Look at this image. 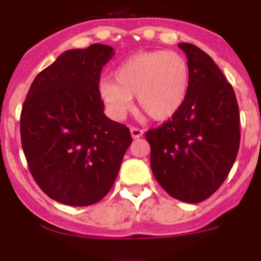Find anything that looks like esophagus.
<instances>
[{"label":"esophagus","mask_w":261,"mask_h":261,"mask_svg":"<svg viewBox=\"0 0 261 261\" xmlns=\"http://www.w3.org/2000/svg\"><path fill=\"white\" fill-rule=\"evenodd\" d=\"M130 133H131V136H133L134 139H139L144 135V131L141 130V128H138V127H130Z\"/></svg>","instance_id":"34e87169"}]
</instances>
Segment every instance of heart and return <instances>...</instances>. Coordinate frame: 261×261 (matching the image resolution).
Wrapping results in <instances>:
<instances>
[{
	"mask_svg": "<svg viewBox=\"0 0 261 261\" xmlns=\"http://www.w3.org/2000/svg\"><path fill=\"white\" fill-rule=\"evenodd\" d=\"M112 76L113 82L99 83L98 94L116 120L125 117L133 97L138 110L153 120H168L181 110L190 88L189 62L173 50L136 53L123 61Z\"/></svg>",
	"mask_w": 261,
	"mask_h": 261,
	"instance_id": "obj_1",
	"label": "heart"
}]
</instances>
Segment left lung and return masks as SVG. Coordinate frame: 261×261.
Instances as JSON below:
<instances>
[{
  "label": "left lung",
  "mask_w": 261,
  "mask_h": 261,
  "mask_svg": "<svg viewBox=\"0 0 261 261\" xmlns=\"http://www.w3.org/2000/svg\"><path fill=\"white\" fill-rule=\"evenodd\" d=\"M190 66V88L181 110L145 133L150 167L172 198L200 203L221 187L240 148V111L233 88L213 58L179 43Z\"/></svg>",
  "instance_id": "left-lung-1"
}]
</instances>
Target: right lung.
<instances>
[{
	"label": "right lung",
	"mask_w": 261,
	"mask_h": 261,
	"mask_svg": "<svg viewBox=\"0 0 261 261\" xmlns=\"http://www.w3.org/2000/svg\"><path fill=\"white\" fill-rule=\"evenodd\" d=\"M106 44L63 52L32 83L20 116L33 178L50 199L71 206L102 200L133 143L130 130L105 115L98 94Z\"/></svg>",
	"instance_id": "add662e5"
}]
</instances>
